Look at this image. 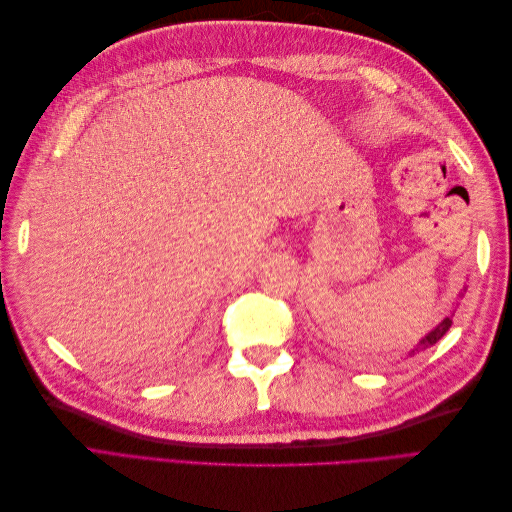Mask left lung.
<instances>
[{
  "mask_svg": "<svg viewBox=\"0 0 512 512\" xmlns=\"http://www.w3.org/2000/svg\"><path fill=\"white\" fill-rule=\"evenodd\" d=\"M451 324H453V316H446V318L438 324L436 329L429 331V333L421 339V342L416 344V348H414V350H410V356H414L416 352H421V350H427L429 346H433L436 342H440V339L446 335V331L451 329Z\"/></svg>",
  "mask_w": 512,
  "mask_h": 512,
  "instance_id": "obj_1",
  "label": "left lung"
}]
</instances>
